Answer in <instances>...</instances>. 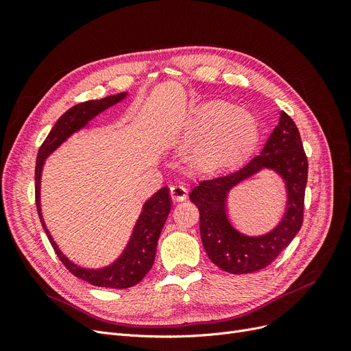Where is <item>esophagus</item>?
Segmentation results:
<instances>
[{
    "label": "esophagus",
    "mask_w": 351,
    "mask_h": 351,
    "mask_svg": "<svg viewBox=\"0 0 351 351\" xmlns=\"http://www.w3.org/2000/svg\"><path fill=\"white\" fill-rule=\"evenodd\" d=\"M169 195H171V199L174 202H183L187 197V190L184 186L174 184L169 189Z\"/></svg>",
    "instance_id": "obj_1"
}]
</instances>
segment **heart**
<instances>
[{
    "instance_id": "1",
    "label": "heart",
    "mask_w": 351,
    "mask_h": 351,
    "mask_svg": "<svg viewBox=\"0 0 351 351\" xmlns=\"http://www.w3.org/2000/svg\"><path fill=\"white\" fill-rule=\"evenodd\" d=\"M180 161L187 171L212 176L234 167L258 141L253 117L234 105L214 99L196 110L186 132Z\"/></svg>"
}]
</instances>
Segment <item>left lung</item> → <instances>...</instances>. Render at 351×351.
Returning a JSON list of instances; mask_svg holds the SVG:
<instances>
[{
  "instance_id": "obj_1",
  "label": "left lung",
  "mask_w": 351,
  "mask_h": 351,
  "mask_svg": "<svg viewBox=\"0 0 351 351\" xmlns=\"http://www.w3.org/2000/svg\"><path fill=\"white\" fill-rule=\"evenodd\" d=\"M262 169H272L285 180L287 206L274 230L262 237H246L230 226L225 202L232 186ZM306 183L307 158L299 129L291 117L281 111L278 125L259 155L236 171L200 182L190 193V200L199 209L200 237L212 263L230 274H250L267 268L302 227Z\"/></svg>"
}]
</instances>
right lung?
<instances>
[{"instance_id":"right-lung-1","label":"right lung","mask_w":351,"mask_h":351,"mask_svg":"<svg viewBox=\"0 0 351 351\" xmlns=\"http://www.w3.org/2000/svg\"><path fill=\"white\" fill-rule=\"evenodd\" d=\"M127 97V92H121L111 97L86 101L74 105L73 108L62 114L56 125L52 127L47 139L42 143L36 158L35 168V196H36V208L38 215L40 218V224L49 239L51 246L54 247L57 256L62 262V265L74 275L83 281H86L97 287H107V289H129L143 280L145 275L151 271L159 234H161L162 227L168 218L169 210H171V196H169V189L162 187L158 192L145 202L143 209L133 228L132 237L127 243L124 252L117 258L111 265L99 269H89L79 267L71 262L67 256H64L57 243L49 234L45 226L44 217L40 212V177L42 168H44L45 159L54 152L58 146L64 143L69 137L79 132L83 127H86L95 117L108 110L112 105L119 104Z\"/></svg>"}]
</instances>
